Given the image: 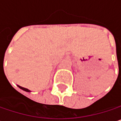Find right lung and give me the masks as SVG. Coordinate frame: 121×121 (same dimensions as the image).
I'll use <instances>...</instances> for the list:
<instances>
[{"mask_svg": "<svg viewBox=\"0 0 121 121\" xmlns=\"http://www.w3.org/2000/svg\"><path fill=\"white\" fill-rule=\"evenodd\" d=\"M20 89H22V90H24V91H26V92H31L29 90H28V89H26V88H24V87H21V86H19V85H17Z\"/></svg>", "mask_w": 121, "mask_h": 121, "instance_id": "right-lung-1", "label": "right lung"}]
</instances>
